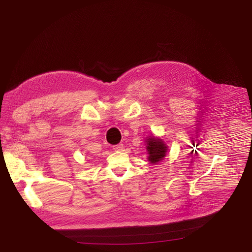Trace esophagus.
<instances>
[{
	"instance_id": "34e87169",
	"label": "esophagus",
	"mask_w": 252,
	"mask_h": 252,
	"mask_svg": "<svg viewBox=\"0 0 252 252\" xmlns=\"http://www.w3.org/2000/svg\"><path fill=\"white\" fill-rule=\"evenodd\" d=\"M113 149H114L115 151H117V152H119V151H122V150L124 149V145H123V143H119V145H117V146H114V147H113Z\"/></svg>"
}]
</instances>
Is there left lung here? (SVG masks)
Instances as JSON below:
<instances>
[{
    "instance_id": "1",
    "label": "left lung",
    "mask_w": 252,
    "mask_h": 252,
    "mask_svg": "<svg viewBox=\"0 0 252 252\" xmlns=\"http://www.w3.org/2000/svg\"><path fill=\"white\" fill-rule=\"evenodd\" d=\"M145 142L147 145L146 148H147V153L149 155L148 160L150 163L156 164L163 160L168 151L167 150L168 147L166 146V143L163 141L162 138L156 136L154 134H151L148 137H146Z\"/></svg>"
}]
</instances>
